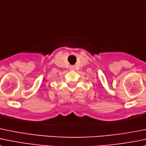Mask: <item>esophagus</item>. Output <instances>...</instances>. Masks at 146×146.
Returning <instances> with one entry per match:
<instances>
[{"label": "esophagus", "mask_w": 146, "mask_h": 146, "mask_svg": "<svg viewBox=\"0 0 146 146\" xmlns=\"http://www.w3.org/2000/svg\"><path fill=\"white\" fill-rule=\"evenodd\" d=\"M70 69H71V70H74V67H73V66H71V67H70Z\"/></svg>", "instance_id": "34e87169"}]
</instances>
